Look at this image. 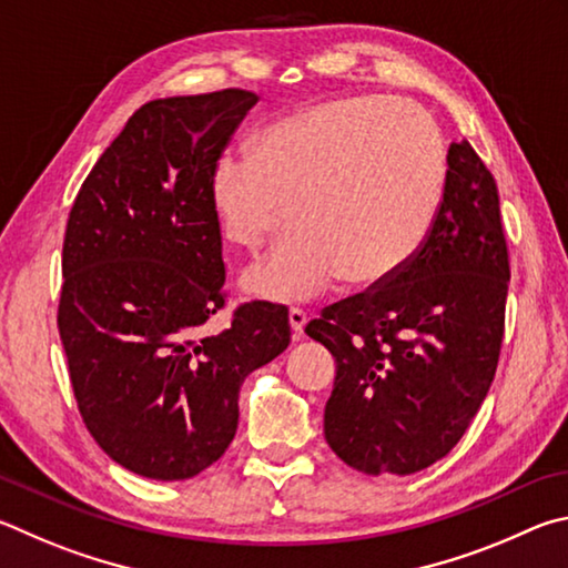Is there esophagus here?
Wrapping results in <instances>:
<instances>
[{
  "label": "esophagus",
  "instance_id": "esophagus-1",
  "mask_svg": "<svg viewBox=\"0 0 568 568\" xmlns=\"http://www.w3.org/2000/svg\"><path fill=\"white\" fill-rule=\"evenodd\" d=\"M306 312H302V310H290V326H292V334H294V339H300V336L304 334V326H306Z\"/></svg>",
  "mask_w": 568,
  "mask_h": 568
}]
</instances>
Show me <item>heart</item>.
Listing matches in <instances>:
<instances>
[{
    "mask_svg": "<svg viewBox=\"0 0 568 568\" xmlns=\"http://www.w3.org/2000/svg\"><path fill=\"white\" fill-rule=\"evenodd\" d=\"M446 152L432 116L394 97L326 99L276 119L252 154L209 169V209L229 244L256 252L300 232L246 274L248 294L306 302L346 276L379 286L409 266L442 209Z\"/></svg>",
    "mask_w": 568,
    "mask_h": 568,
    "instance_id": "obj_1",
    "label": "heart"
}]
</instances>
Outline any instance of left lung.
Returning <instances> with one entry per match:
<instances>
[{"label":"left lung","mask_w":568,"mask_h":568,"mask_svg":"<svg viewBox=\"0 0 568 568\" xmlns=\"http://www.w3.org/2000/svg\"><path fill=\"white\" fill-rule=\"evenodd\" d=\"M446 164L442 209L414 262L306 324L336 359L326 444L369 476H406L449 454L499 362L509 292L499 189L466 139Z\"/></svg>","instance_id":"1"}]
</instances>
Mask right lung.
<instances>
[{"label": "right lung", "instance_id": "1", "mask_svg": "<svg viewBox=\"0 0 568 568\" xmlns=\"http://www.w3.org/2000/svg\"><path fill=\"white\" fill-rule=\"evenodd\" d=\"M258 97H166L129 116L69 212L62 336L79 412L116 464L156 481L192 479L232 444L239 389L290 346L284 306H224L222 234L209 169Z\"/></svg>", "mask_w": 568, "mask_h": 568}]
</instances>
